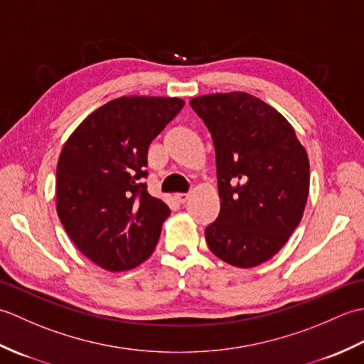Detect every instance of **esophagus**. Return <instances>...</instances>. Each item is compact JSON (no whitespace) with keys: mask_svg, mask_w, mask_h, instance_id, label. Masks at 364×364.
<instances>
[{"mask_svg":"<svg viewBox=\"0 0 364 364\" xmlns=\"http://www.w3.org/2000/svg\"><path fill=\"white\" fill-rule=\"evenodd\" d=\"M188 198H189V194H186V192H178V194H175V200L178 203H184Z\"/></svg>","mask_w":364,"mask_h":364,"instance_id":"esophagus-1","label":"esophagus"}]
</instances>
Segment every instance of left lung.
Returning <instances> with one entry per match:
<instances>
[{"instance_id": "left-lung-1", "label": "left lung", "mask_w": 364, "mask_h": 364, "mask_svg": "<svg viewBox=\"0 0 364 364\" xmlns=\"http://www.w3.org/2000/svg\"><path fill=\"white\" fill-rule=\"evenodd\" d=\"M213 137L220 213L206 227L210 250L255 267L288 242L304 215L310 162L283 115L245 92L191 100Z\"/></svg>"}]
</instances>
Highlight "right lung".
<instances>
[{
    "instance_id": "right-lung-1",
    "label": "right lung",
    "mask_w": 364,
    "mask_h": 364,
    "mask_svg": "<svg viewBox=\"0 0 364 364\" xmlns=\"http://www.w3.org/2000/svg\"><path fill=\"white\" fill-rule=\"evenodd\" d=\"M183 106L180 98H115L92 112L60 151V223L84 257L106 270L139 266L158 244L170 210L146 191V154Z\"/></svg>"
}]
</instances>
